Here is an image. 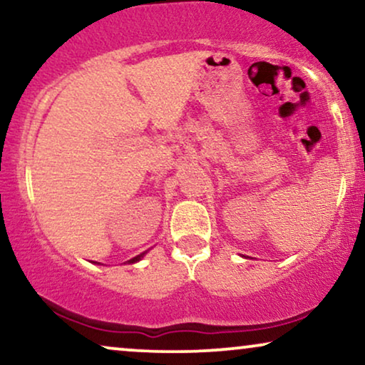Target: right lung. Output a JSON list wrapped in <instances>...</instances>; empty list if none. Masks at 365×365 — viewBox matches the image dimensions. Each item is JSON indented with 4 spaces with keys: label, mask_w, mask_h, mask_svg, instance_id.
I'll use <instances>...</instances> for the list:
<instances>
[{
    "label": "right lung",
    "mask_w": 365,
    "mask_h": 365,
    "mask_svg": "<svg viewBox=\"0 0 365 365\" xmlns=\"http://www.w3.org/2000/svg\"><path fill=\"white\" fill-rule=\"evenodd\" d=\"M144 254H146V252H141V254H139V256H136V257H133V259H129V261H128V264H134V262L141 261V259L144 257Z\"/></svg>",
    "instance_id": "obj_1"
}]
</instances>
